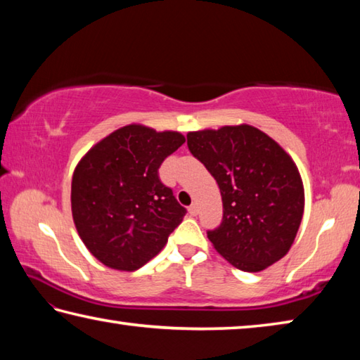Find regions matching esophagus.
Here are the masks:
<instances>
[{"label": "esophagus", "instance_id": "34e87169", "mask_svg": "<svg viewBox=\"0 0 360 360\" xmlns=\"http://www.w3.org/2000/svg\"><path fill=\"white\" fill-rule=\"evenodd\" d=\"M188 212H190V215L191 217H196L198 213H199V207H198V204H193L190 209H188Z\"/></svg>", "mask_w": 360, "mask_h": 360}]
</instances>
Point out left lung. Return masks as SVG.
Listing matches in <instances>:
<instances>
[{
	"label": "left lung",
	"mask_w": 360,
	"mask_h": 360,
	"mask_svg": "<svg viewBox=\"0 0 360 360\" xmlns=\"http://www.w3.org/2000/svg\"><path fill=\"white\" fill-rule=\"evenodd\" d=\"M186 139L221 191L223 221L207 232L215 250L243 272L280 261L294 243L305 207L292 158L250 124L193 131Z\"/></svg>",
	"instance_id": "left-lung-1"
}]
</instances>
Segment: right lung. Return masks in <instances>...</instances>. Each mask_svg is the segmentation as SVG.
Segmentation results:
<instances>
[{
	"mask_svg": "<svg viewBox=\"0 0 360 360\" xmlns=\"http://www.w3.org/2000/svg\"><path fill=\"white\" fill-rule=\"evenodd\" d=\"M185 136L128 124L99 141L74 169L71 209L75 229L104 266L132 272L160 253L181 207L158 169L181 147Z\"/></svg>",
	"mask_w": 360,
	"mask_h": 360,
	"instance_id": "1",
	"label": "right lung"
}]
</instances>
